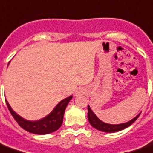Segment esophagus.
Segmentation results:
<instances>
[{
    "instance_id": "obj_1",
    "label": "esophagus",
    "mask_w": 153,
    "mask_h": 153,
    "mask_svg": "<svg viewBox=\"0 0 153 153\" xmlns=\"http://www.w3.org/2000/svg\"><path fill=\"white\" fill-rule=\"evenodd\" d=\"M82 92H83V90H82V89H81V88L76 91V94H79V93H82Z\"/></svg>"
}]
</instances>
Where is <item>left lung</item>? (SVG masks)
<instances>
[{
    "instance_id": "obj_1",
    "label": "left lung",
    "mask_w": 153,
    "mask_h": 153,
    "mask_svg": "<svg viewBox=\"0 0 153 153\" xmlns=\"http://www.w3.org/2000/svg\"><path fill=\"white\" fill-rule=\"evenodd\" d=\"M87 110H88V113H87V117H88V120H89V123L92 126V127L97 129L99 131H105V132H115V131H121L123 130L125 128H127V127L131 126L132 123H134L137 119L138 118V117L140 114H138L136 117L127 122L126 123H123V124H118V125H111V124H107L102 122L100 119L93 113V111L91 110L90 107L88 106L87 107Z\"/></svg>"
}]
</instances>
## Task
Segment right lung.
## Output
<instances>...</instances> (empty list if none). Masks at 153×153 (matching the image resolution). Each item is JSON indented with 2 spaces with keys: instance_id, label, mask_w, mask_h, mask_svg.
<instances>
[{
  "instance_id": "obj_1",
  "label": "right lung",
  "mask_w": 153,
  "mask_h": 153,
  "mask_svg": "<svg viewBox=\"0 0 153 153\" xmlns=\"http://www.w3.org/2000/svg\"><path fill=\"white\" fill-rule=\"evenodd\" d=\"M71 98H72V96L63 99L62 102H60L56 105L54 110L48 116L36 122H30V121H27L22 118V117L16 114L14 111L11 109V107H10L9 103L7 102H6V105L10 111V114L12 115V117L16 121V123H18L19 126L22 127L24 130L29 131L30 133H34V134H49L56 131L62 126L66 107Z\"/></svg>"
}]
</instances>
